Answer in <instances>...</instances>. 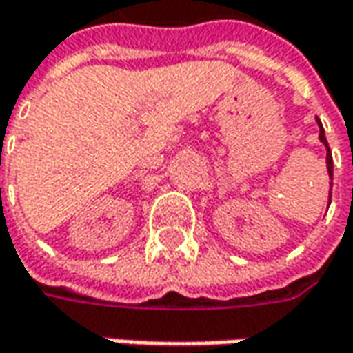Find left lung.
<instances>
[{
    "instance_id": "8db88e82",
    "label": "left lung",
    "mask_w": 353,
    "mask_h": 353,
    "mask_svg": "<svg viewBox=\"0 0 353 353\" xmlns=\"http://www.w3.org/2000/svg\"><path fill=\"white\" fill-rule=\"evenodd\" d=\"M320 125V141L326 145V149H328V153H326V165H328V172H330V179H332V172H334V163H332V153H330V147H328V141H326V135H324V129H322V123L319 121Z\"/></svg>"
}]
</instances>
